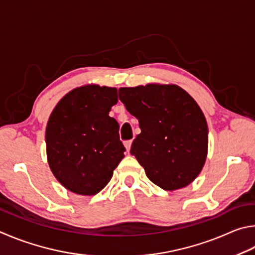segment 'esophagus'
<instances>
[{
    "instance_id": "esophagus-1",
    "label": "esophagus",
    "mask_w": 255,
    "mask_h": 255,
    "mask_svg": "<svg viewBox=\"0 0 255 255\" xmlns=\"http://www.w3.org/2000/svg\"><path fill=\"white\" fill-rule=\"evenodd\" d=\"M131 144H132V141H131V140L124 142V146H125V149H127L128 152V151H130V149H131Z\"/></svg>"
}]
</instances>
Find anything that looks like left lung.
<instances>
[{"instance_id": "obj_1", "label": "left lung", "mask_w": 255, "mask_h": 255, "mask_svg": "<svg viewBox=\"0 0 255 255\" xmlns=\"http://www.w3.org/2000/svg\"><path fill=\"white\" fill-rule=\"evenodd\" d=\"M120 101L139 120L131 154L149 179L164 190L191 184L205 164L208 128L203 111L177 85L121 87Z\"/></svg>"}]
</instances>
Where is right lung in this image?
<instances>
[{
	"label": "right lung",
	"instance_id": "right-lung-1",
	"mask_svg": "<svg viewBox=\"0 0 255 255\" xmlns=\"http://www.w3.org/2000/svg\"><path fill=\"white\" fill-rule=\"evenodd\" d=\"M116 103L115 87L85 85L66 94L51 112L46 128L47 159L66 189L96 195L124 158L119 123L109 115Z\"/></svg>",
	"mask_w": 255,
	"mask_h": 255
}]
</instances>
